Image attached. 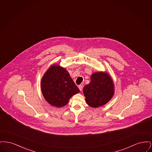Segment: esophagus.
Instances as JSON below:
<instances>
[{
    "mask_svg": "<svg viewBox=\"0 0 152 152\" xmlns=\"http://www.w3.org/2000/svg\"><path fill=\"white\" fill-rule=\"evenodd\" d=\"M78 87H79L80 91H81L83 90V85H80Z\"/></svg>",
    "mask_w": 152,
    "mask_h": 152,
    "instance_id": "esophagus-1",
    "label": "esophagus"
}]
</instances>
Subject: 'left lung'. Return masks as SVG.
<instances>
[{
	"instance_id": "left-lung-1",
	"label": "left lung",
	"mask_w": 152,
	"mask_h": 152,
	"mask_svg": "<svg viewBox=\"0 0 152 152\" xmlns=\"http://www.w3.org/2000/svg\"><path fill=\"white\" fill-rule=\"evenodd\" d=\"M91 80L83 89L87 104L94 108L107 104L114 94L111 77L106 73L96 72L92 75Z\"/></svg>"
}]
</instances>
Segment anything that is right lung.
Wrapping results in <instances>:
<instances>
[{
	"label": "right lung",
	"mask_w": 152,
	"mask_h": 152,
	"mask_svg": "<svg viewBox=\"0 0 152 152\" xmlns=\"http://www.w3.org/2000/svg\"><path fill=\"white\" fill-rule=\"evenodd\" d=\"M41 89L44 97L51 105L61 107L66 105L79 89L66 69L58 65H52L42 78Z\"/></svg>",
	"instance_id": "right-lung-1"
}]
</instances>
